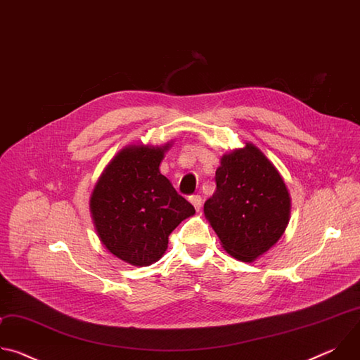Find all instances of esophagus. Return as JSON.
Returning <instances> with one entry per match:
<instances>
[{
  "label": "esophagus",
  "instance_id": "34e87169",
  "mask_svg": "<svg viewBox=\"0 0 360 360\" xmlns=\"http://www.w3.org/2000/svg\"><path fill=\"white\" fill-rule=\"evenodd\" d=\"M189 200L196 211L200 210V207H202V196L200 195H192V196H189Z\"/></svg>",
  "mask_w": 360,
  "mask_h": 360
}]
</instances>
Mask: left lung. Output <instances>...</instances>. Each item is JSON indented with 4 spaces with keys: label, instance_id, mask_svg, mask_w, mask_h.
I'll use <instances>...</instances> for the list:
<instances>
[{
    "label": "left lung",
    "instance_id": "1",
    "mask_svg": "<svg viewBox=\"0 0 360 360\" xmlns=\"http://www.w3.org/2000/svg\"><path fill=\"white\" fill-rule=\"evenodd\" d=\"M217 191L203 212L233 258L252 262L272 248L289 222L286 185L264 153L252 143L222 157Z\"/></svg>",
    "mask_w": 360,
    "mask_h": 360
}]
</instances>
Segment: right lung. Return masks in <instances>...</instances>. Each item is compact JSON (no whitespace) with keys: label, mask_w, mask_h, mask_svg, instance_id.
<instances>
[{"label":"right lung","mask_w":360,"mask_h":360,"mask_svg":"<svg viewBox=\"0 0 360 360\" xmlns=\"http://www.w3.org/2000/svg\"><path fill=\"white\" fill-rule=\"evenodd\" d=\"M165 146H128L110 162L91 196L101 242L117 258L148 266L168 248L171 232L195 214L160 172Z\"/></svg>","instance_id":"1"}]
</instances>
